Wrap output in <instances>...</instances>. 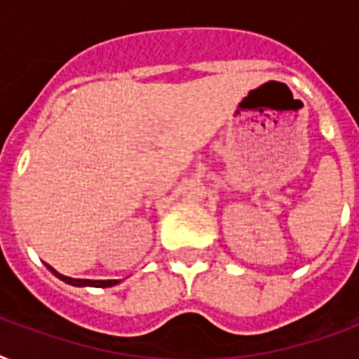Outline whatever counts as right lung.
<instances>
[{"mask_svg":"<svg viewBox=\"0 0 359 359\" xmlns=\"http://www.w3.org/2000/svg\"><path fill=\"white\" fill-rule=\"evenodd\" d=\"M48 270L53 273V276H57L61 281H65V283L69 285H74V287H114V285H117L119 281L117 279H104V281H95V279H72V278H67V276H63V273L55 272L50 264H46Z\"/></svg>","mask_w":359,"mask_h":359,"instance_id":"1","label":"right lung"}]
</instances>
